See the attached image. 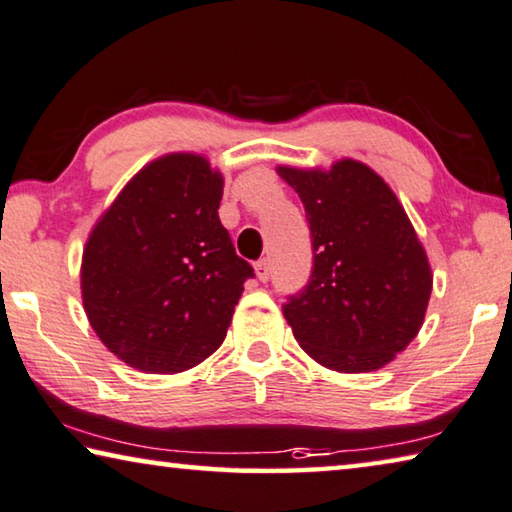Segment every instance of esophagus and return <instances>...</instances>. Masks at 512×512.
Wrapping results in <instances>:
<instances>
[{"instance_id":"1","label":"esophagus","mask_w":512,"mask_h":512,"mask_svg":"<svg viewBox=\"0 0 512 512\" xmlns=\"http://www.w3.org/2000/svg\"><path fill=\"white\" fill-rule=\"evenodd\" d=\"M255 273H257V280H259V282L269 280V275H271L269 262H266V259H259V262L255 264Z\"/></svg>"}]
</instances>
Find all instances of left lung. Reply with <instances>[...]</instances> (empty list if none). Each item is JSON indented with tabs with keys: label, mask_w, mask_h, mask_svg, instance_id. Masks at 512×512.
Listing matches in <instances>:
<instances>
[{
	"label": "left lung",
	"mask_w": 512,
	"mask_h": 512,
	"mask_svg": "<svg viewBox=\"0 0 512 512\" xmlns=\"http://www.w3.org/2000/svg\"><path fill=\"white\" fill-rule=\"evenodd\" d=\"M310 223V282L282 305L303 351L328 369L364 373L396 358L424 323L428 257L380 175L355 159L330 170L280 166Z\"/></svg>",
	"instance_id": "left-lung-1"
}]
</instances>
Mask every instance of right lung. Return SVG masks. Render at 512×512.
Returning a JSON list of instances; mask_svg holds the SVG:
<instances>
[{"instance_id":"right-lung-1","label":"right lung","mask_w":512,"mask_h":512,"mask_svg":"<svg viewBox=\"0 0 512 512\" xmlns=\"http://www.w3.org/2000/svg\"><path fill=\"white\" fill-rule=\"evenodd\" d=\"M223 175L200 154L139 170L102 214L81 257L97 337L129 367L180 373L223 344L255 271L218 218Z\"/></svg>"}]
</instances>
